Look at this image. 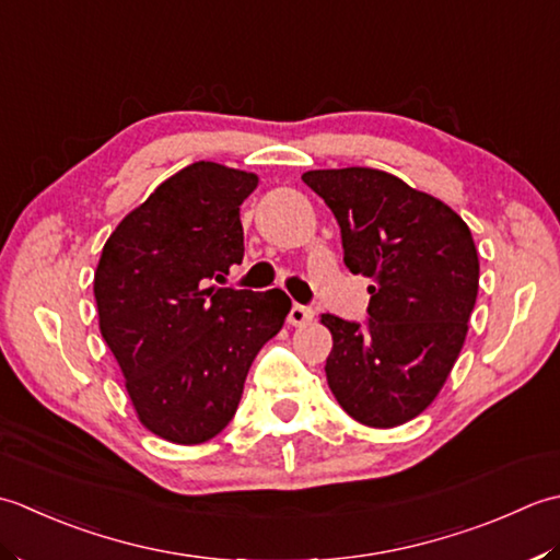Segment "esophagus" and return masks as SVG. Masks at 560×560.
<instances>
[{"mask_svg": "<svg viewBox=\"0 0 560 560\" xmlns=\"http://www.w3.org/2000/svg\"><path fill=\"white\" fill-rule=\"evenodd\" d=\"M314 318V310L312 306H304V304H292V310L288 314V322L292 326H304L306 322H312Z\"/></svg>", "mask_w": 560, "mask_h": 560, "instance_id": "esophagus-1", "label": "esophagus"}]
</instances>
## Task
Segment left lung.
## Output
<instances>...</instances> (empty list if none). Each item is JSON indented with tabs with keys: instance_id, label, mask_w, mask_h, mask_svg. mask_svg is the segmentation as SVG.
Here are the masks:
<instances>
[{
	"instance_id": "8db88e82",
	"label": "left lung",
	"mask_w": 560,
	"mask_h": 560,
	"mask_svg": "<svg viewBox=\"0 0 560 560\" xmlns=\"http://www.w3.org/2000/svg\"><path fill=\"white\" fill-rule=\"evenodd\" d=\"M302 180L338 220L350 272L372 278L368 322L322 316L330 392L362 425H401L432 404L462 352L478 294L474 236L450 205L380 168Z\"/></svg>"
}]
</instances>
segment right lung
Here are the masks:
<instances>
[{
  "mask_svg": "<svg viewBox=\"0 0 560 560\" xmlns=\"http://www.w3.org/2000/svg\"><path fill=\"white\" fill-rule=\"evenodd\" d=\"M256 174L196 162L108 236L94 276L101 336L140 423L176 444L222 432L250 362L290 314L282 290L220 288L244 260L238 208Z\"/></svg>",
  "mask_w": 560,
  "mask_h": 560,
  "instance_id": "add662e5",
  "label": "right lung"
}]
</instances>
